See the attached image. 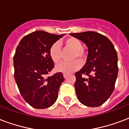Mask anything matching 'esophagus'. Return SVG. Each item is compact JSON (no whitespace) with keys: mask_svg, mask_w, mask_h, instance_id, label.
I'll use <instances>...</instances> for the list:
<instances>
[{"mask_svg":"<svg viewBox=\"0 0 129 129\" xmlns=\"http://www.w3.org/2000/svg\"><path fill=\"white\" fill-rule=\"evenodd\" d=\"M68 76L67 75V74H63V77H64L65 79H67V78H68Z\"/></svg>","mask_w":129,"mask_h":129,"instance_id":"1","label":"esophagus"}]
</instances>
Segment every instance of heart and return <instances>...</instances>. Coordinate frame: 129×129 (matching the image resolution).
I'll return each mask as SVG.
<instances>
[{
  "mask_svg": "<svg viewBox=\"0 0 129 129\" xmlns=\"http://www.w3.org/2000/svg\"><path fill=\"white\" fill-rule=\"evenodd\" d=\"M65 46L71 49L74 53L72 57V60L78 59V60L83 61L84 57V52L82 50L81 41L76 38H70L65 41ZM49 55L55 63H58L61 60L60 46L57 43H55L49 49ZM82 64L78 61H74L70 63H61L56 66V70L61 73L69 74L77 71L81 68Z\"/></svg>",
  "mask_w": 129,
  "mask_h": 129,
  "instance_id": "obj_1",
  "label": "heart"
}]
</instances>
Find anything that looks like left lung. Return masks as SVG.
Instances as JSON below:
<instances>
[{"mask_svg":"<svg viewBox=\"0 0 129 129\" xmlns=\"http://www.w3.org/2000/svg\"><path fill=\"white\" fill-rule=\"evenodd\" d=\"M70 35L88 47L86 63L75 74L78 100L88 107L102 106L114 90L118 72L116 51L112 42L100 33L88 31Z\"/></svg>","mask_w":129,"mask_h":129,"instance_id":"1","label":"left lung"}]
</instances>
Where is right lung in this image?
I'll list each match as a JSON object with an SVG mask.
<instances>
[{"mask_svg": "<svg viewBox=\"0 0 129 129\" xmlns=\"http://www.w3.org/2000/svg\"><path fill=\"white\" fill-rule=\"evenodd\" d=\"M63 35L35 31L24 36L17 47L13 57L15 80L21 96L33 108H49L57 99L65 80L63 74L46 76L54 68L49 49Z\"/></svg>", "mask_w": 129, "mask_h": 129, "instance_id": "right-lung-1", "label": "right lung"}]
</instances>
